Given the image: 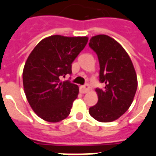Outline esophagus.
I'll use <instances>...</instances> for the list:
<instances>
[{
  "mask_svg": "<svg viewBox=\"0 0 156 156\" xmlns=\"http://www.w3.org/2000/svg\"><path fill=\"white\" fill-rule=\"evenodd\" d=\"M89 90H90V86L89 84H87V83H85L84 85L81 86V87H80V91L81 93H86V92H88Z\"/></svg>",
  "mask_w": 156,
  "mask_h": 156,
  "instance_id": "1",
  "label": "esophagus"
}]
</instances>
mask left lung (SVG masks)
<instances>
[{"label":"left lung","instance_id":"8db88e82","mask_svg":"<svg viewBox=\"0 0 156 156\" xmlns=\"http://www.w3.org/2000/svg\"><path fill=\"white\" fill-rule=\"evenodd\" d=\"M89 47L96 52L100 63L98 102L89 108L97 121L112 122L127 112L137 90V76L128 54L116 41L107 35H97L90 40Z\"/></svg>","mask_w":156,"mask_h":156}]
</instances>
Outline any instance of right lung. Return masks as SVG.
I'll return each mask as SVG.
<instances>
[{
	"label": "right lung",
	"mask_w": 156,
	"mask_h": 156,
	"mask_svg": "<svg viewBox=\"0 0 156 156\" xmlns=\"http://www.w3.org/2000/svg\"><path fill=\"white\" fill-rule=\"evenodd\" d=\"M86 37L51 36L32 51L23 70V85L27 100L37 115L56 123L70 114L79 87L60 78L72 74V63L84 48Z\"/></svg>",
	"instance_id": "obj_1"
}]
</instances>
